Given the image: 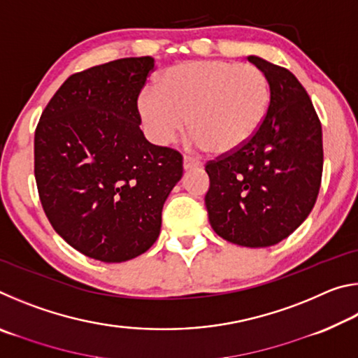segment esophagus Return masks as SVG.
I'll use <instances>...</instances> for the list:
<instances>
[{
  "label": "esophagus",
  "instance_id": "obj_1",
  "mask_svg": "<svg viewBox=\"0 0 358 358\" xmlns=\"http://www.w3.org/2000/svg\"><path fill=\"white\" fill-rule=\"evenodd\" d=\"M202 162L196 159V157H191V156H185L183 157V167L185 171H189V169H196V167H201Z\"/></svg>",
  "mask_w": 358,
  "mask_h": 358
}]
</instances>
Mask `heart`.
Here are the masks:
<instances>
[{
	"label": "heart",
	"mask_w": 358,
	"mask_h": 358,
	"mask_svg": "<svg viewBox=\"0 0 358 358\" xmlns=\"http://www.w3.org/2000/svg\"><path fill=\"white\" fill-rule=\"evenodd\" d=\"M270 102L268 80L257 66L197 59L169 68L138 98V113L150 138L175 141L189 124L197 148L227 153L256 134Z\"/></svg>",
	"instance_id": "heart-1"
}]
</instances>
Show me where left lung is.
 <instances>
[{
    "label": "left lung",
    "instance_id": "left-lung-1",
    "mask_svg": "<svg viewBox=\"0 0 358 358\" xmlns=\"http://www.w3.org/2000/svg\"><path fill=\"white\" fill-rule=\"evenodd\" d=\"M270 106L250 141L205 166L215 232L230 243L266 248L287 238L316 203L322 178V128L306 90L286 68L259 57Z\"/></svg>",
    "mask_w": 358,
    "mask_h": 358
}]
</instances>
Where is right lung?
<instances>
[{"instance_id": "add662e5", "label": "right lung", "mask_w": 358, "mask_h": 358, "mask_svg": "<svg viewBox=\"0 0 358 358\" xmlns=\"http://www.w3.org/2000/svg\"><path fill=\"white\" fill-rule=\"evenodd\" d=\"M151 57L121 58L71 76L42 112L34 177L42 208L66 243L107 264L153 246L183 157L150 143L137 98Z\"/></svg>"}]
</instances>
